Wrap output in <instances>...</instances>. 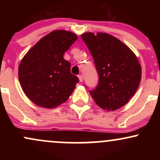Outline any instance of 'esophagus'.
<instances>
[{"instance_id": "1", "label": "esophagus", "mask_w": 160, "mask_h": 160, "mask_svg": "<svg viewBox=\"0 0 160 160\" xmlns=\"http://www.w3.org/2000/svg\"><path fill=\"white\" fill-rule=\"evenodd\" d=\"M78 78H79V80H80V82H82V80H83V78H82V76L81 74L78 75Z\"/></svg>"}]
</instances>
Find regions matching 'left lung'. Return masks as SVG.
I'll list each match as a JSON object with an SVG mask.
<instances>
[{
  "label": "left lung",
  "mask_w": 160,
  "mask_h": 160,
  "mask_svg": "<svg viewBox=\"0 0 160 160\" xmlns=\"http://www.w3.org/2000/svg\"><path fill=\"white\" fill-rule=\"evenodd\" d=\"M81 38L93 57L98 85L89 91L99 107L115 111L136 92L141 68L136 56L120 40L106 33L88 32Z\"/></svg>",
  "instance_id": "1"
}]
</instances>
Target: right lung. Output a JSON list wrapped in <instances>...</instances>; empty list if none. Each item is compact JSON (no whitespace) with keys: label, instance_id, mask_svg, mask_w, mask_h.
Returning a JSON list of instances; mask_svg holds the SVG:
<instances>
[{"label":"right lung","instance_id":"1","mask_svg":"<svg viewBox=\"0 0 160 160\" xmlns=\"http://www.w3.org/2000/svg\"><path fill=\"white\" fill-rule=\"evenodd\" d=\"M78 39L67 31H54L40 39L24 56L19 79L24 92L37 105L53 108L66 102L79 82L71 73L64 53Z\"/></svg>","mask_w":160,"mask_h":160}]
</instances>
